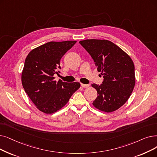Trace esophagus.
Masks as SVG:
<instances>
[{
    "mask_svg": "<svg viewBox=\"0 0 157 157\" xmlns=\"http://www.w3.org/2000/svg\"><path fill=\"white\" fill-rule=\"evenodd\" d=\"M81 85L83 88H88L89 86V85H86V84H83V83H81Z\"/></svg>",
    "mask_w": 157,
    "mask_h": 157,
    "instance_id": "obj_1",
    "label": "esophagus"
}]
</instances>
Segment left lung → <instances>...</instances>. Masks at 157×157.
Masks as SVG:
<instances>
[{
	"mask_svg": "<svg viewBox=\"0 0 157 157\" xmlns=\"http://www.w3.org/2000/svg\"><path fill=\"white\" fill-rule=\"evenodd\" d=\"M79 44L89 53L104 81L92 84L98 92L93 105L105 112H112L123 105L131 95L135 83L132 59L120 47L105 40H85Z\"/></svg>",
	"mask_w": 157,
	"mask_h": 157,
	"instance_id": "obj_1",
	"label": "left lung"
}]
</instances>
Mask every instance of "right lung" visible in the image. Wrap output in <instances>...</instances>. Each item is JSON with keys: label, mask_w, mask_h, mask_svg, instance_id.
I'll list each match as a JSON object with an SVG mask.
<instances>
[{"label": "right lung", "mask_w": 157, "mask_h": 157, "mask_svg": "<svg viewBox=\"0 0 157 157\" xmlns=\"http://www.w3.org/2000/svg\"><path fill=\"white\" fill-rule=\"evenodd\" d=\"M76 41L50 42L32 50L26 57L22 83L26 94L38 110L52 113L64 106L80 87L78 82L56 81L60 73V59ZM59 71H57V70Z\"/></svg>", "instance_id": "obj_1"}]
</instances>
